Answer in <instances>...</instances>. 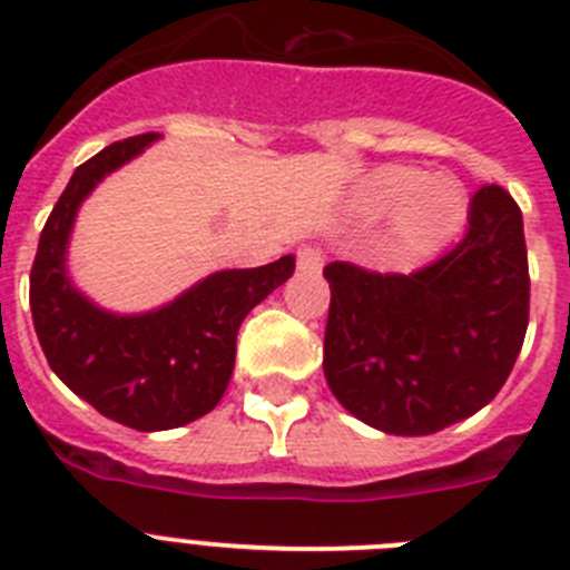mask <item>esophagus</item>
Returning a JSON list of instances; mask_svg holds the SVG:
<instances>
[{"label":"esophagus","instance_id":"esophagus-1","mask_svg":"<svg viewBox=\"0 0 570 570\" xmlns=\"http://www.w3.org/2000/svg\"><path fill=\"white\" fill-rule=\"evenodd\" d=\"M296 265H299L302 274H320L322 254L316 248H311V245H302V248L296 250Z\"/></svg>","mask_w":570,"mask_h":570}]
</instances>
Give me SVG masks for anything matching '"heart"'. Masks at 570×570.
I'll return each mask as SVG.
<instances>
[{
  "mask_svg": "<svg viewBox=\"0 0 570 570\" xmlns=\"http://www.w3.org/2000/svg\"><path fill=\"white\" fill-rule=\"evenodd\" d=\"M356 208L371 219L394 214V234L407 250L440 248L468 216V194L448 174H420L407 165H385L362 183Z\"/></svg>",
  "mask_w": 570,
  "mask_h": 570,
  "instance_id": "b5f03b06",
  "label": "heart"
}]
</instances>
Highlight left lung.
I'll return each instance as SVG.
<instances>
[{
  "mask_svg": "<svg viewBox=\"0 0 570 570\" xmlns=\"http://www.w3.org/2000/svg\"><path fill=\"white\" fill-rule=\"evenodd\" d=\"M331 285L325 380L365 425L425 436L468 420L500 394L528 328V250L508 190L485 185L456 248L414 274L347 262Z\"/></svg>",
  "mask_w": 570,
  "mask_h": 570,
  "instance_id": "8db88e82",
  "label": "left lung"
}]
</instances>
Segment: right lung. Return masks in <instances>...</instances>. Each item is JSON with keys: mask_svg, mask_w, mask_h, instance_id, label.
Wrapping results in <instances>:
<instances>
[{"mask_svg": "<svg viewBox=\"0 0 570 570\" xmlns=\"http://www.w3.org/2000/svg\"><path fill=\"white\" fill-rule=\"evenodd\" d=\"M156 139L130 136L73 170L30 268V314L53 374L99 414L136 431H168L214 411L234 374L242 320L296 268L288 254L262 268L216 271L145 314H114L85 296L68 274L79 205Z\"/></svg>", "mask_w": 570, "mask_h": 570, "instance_id": "right-lung-1", "label": "right lung"}]
</instances>
